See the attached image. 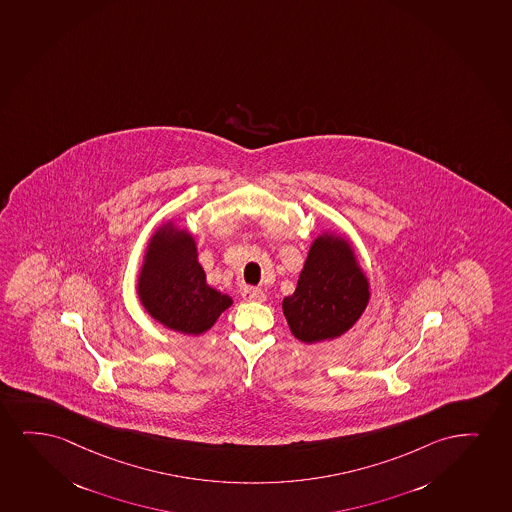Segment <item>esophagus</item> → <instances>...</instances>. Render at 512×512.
Instances as JSON below:
<instances>
[{"instance_id":"34e87169","label":"esophagus","mask_w":512,"mask_h":512,"mask_svg":"<svg viewBox=\"0 0 512 512\" xmlns=\"http://www.w3.org/2000/svg\"><path fill=\"white\" fill-rule=\"evenodd\" d=\"M241 295L248 302H264L266 300V293L262 292L260 288H253V286H245Z\"/></svg>"}]
</instances>
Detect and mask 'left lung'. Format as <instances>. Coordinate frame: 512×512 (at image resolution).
<instances>
[{
	"instance_id": "left-lung-1",
	"label": "left lung",
	"mask_w": 512,
	"mask_h": 512,
	"mask_svg": "<svg viewBox=\"0 0 512 512\" xmlns=\"http://www.w3.org/2000/svg\"><path fill=\"white\" fill-rule=\"evenodd\" d=\"M368 297V283L346 241L319 236L297 290L283 300V312L293 335L312 344L347 332L365 311Z\"/></svg>"
}]
</instances>
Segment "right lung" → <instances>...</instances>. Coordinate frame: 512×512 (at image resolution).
Returning <instances> with one entry per match:
<instances>
[{
  "mask_svg": "<svg viewBox=\"0 0 512 512\" xmlns=\"http://www.w3.org/2000/svg\"><path fill=\"white\" fill-rule=\"evenodd\" d=\"M139 297L161 325L186 335L206 332L233 304L206 285L193 238L172 226L154 234L139 278Z\"/></svg>",
  "mask_w": 512,
  "mask_h": 512,
  "instance_id": "add662e5",
  "label": "right lung"
}]
</instances>
